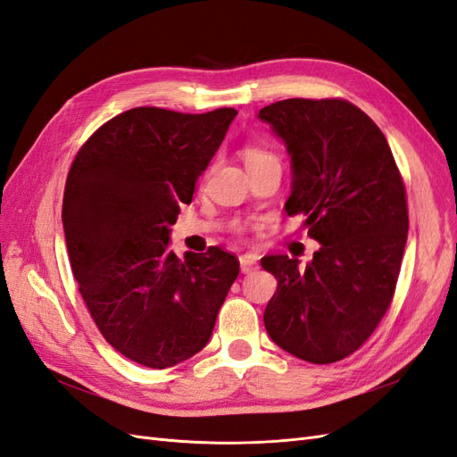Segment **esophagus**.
I'll return each instance as SVG.
<instances>
[{
    "label": "esophagus",
    "mask_w": 457,
    "mask_h": 457,
    "mask_svg": "<svg viewBox=\"0 0 457 457\" xmlns=\"http://www.w3.org/2000/svg\"><path fill=\"white\" fill-rule=\"evenodd\" d=\"M239 264H241V272L249 274L254 270L256 266H259V259H256L254 254H243V256H239Z\"/></svg>",
    "instance_id": "obj_1"
}]
</instances>
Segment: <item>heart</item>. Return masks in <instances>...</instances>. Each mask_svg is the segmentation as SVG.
Wrapping results in <instances>:
<instances>
[{
    "mask_svg": "<svg viewBox=\"0 0 457 457\" xmlns=\"http://www.w3.org/2000/svg\"><path fill=\"white\" fill-rule=\"evenodd\" d=\"M243 160L245 163H247V168H259V166H264V163H279L278 156L274 154L272 150H268L264 146H256V145H249L245 146L243 150Z\"/></svg>",
    "mask_w": 457,
    "mask_h": 457,
    "instance_id": "1",
    "label": "heart"
}]
</instances>
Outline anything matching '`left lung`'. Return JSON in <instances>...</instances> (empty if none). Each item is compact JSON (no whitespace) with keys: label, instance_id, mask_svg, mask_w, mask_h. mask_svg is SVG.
<instances>
[{"label":"left lung","instance_id":"1","mask_svg":"<svg viewBox=\"0 0 457 457\" xmlns=\"http://www.w3.org/2000/svg\"><path fill=\"white\" fill-rule=\"evenodd\" d=\"M291 156L289 216H307L312 261L268 254L278 289L268 336L287 353L328 365L357 351L388 311L407 241V201L388 140L340 98H289L259 112Z\"/></svg>","mask_w":457,"mask_h":457}]
</instances>
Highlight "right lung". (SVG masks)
I'll return each instance as SVG.
<instances>
[{
    "label": "right lung",
    "instance_id": "1",
    "mask_svg": "<svg viewBox=\"0 0 457 457\" xmlns=\"http://www.w3.org/2000/svg\"><path fill=\"white\" fill-rule=\"evenodd\" d=\"M237 112L133 108L77 152L63 195L73 276L90 317L121 355L168 369L201 351L239 274L220 247L170 249L179 204L216 154Z\"/></svg>",
    "mask_w": 457,
    "mask_h": 457
}]
</instances>
